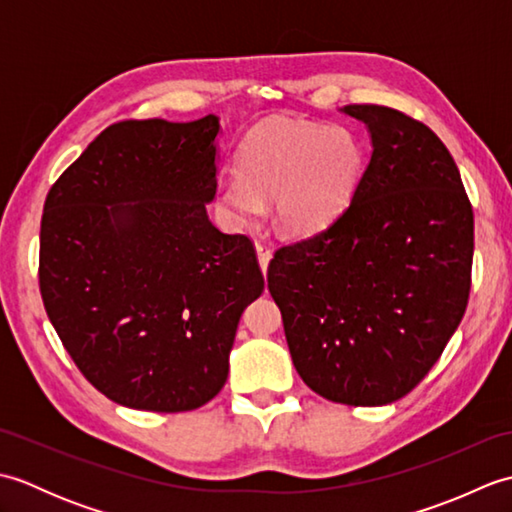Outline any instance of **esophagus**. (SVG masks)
Instances as JSON below:
<instances>
[{
    "label": "esophagus",
    "mask_w": 512,
    "mask_h": 512,
    "mask_svg": "<svg viewBox=\"0 0 512 512\" xmlns=\"http://www.w3.org/2000/svg\"><path fill=\"white\" fill-rule=\"evenodd\" d=\"M255 250H257L259 268H262V273H266L270 259H273V250H270V246L264 244V242H257V244H255Z\"/></svg>",
    "instance_id": "1"
}]
</instances>
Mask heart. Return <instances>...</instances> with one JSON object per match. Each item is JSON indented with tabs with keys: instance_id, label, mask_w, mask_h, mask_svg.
I'll return each instance as SVG.
<instances>
[{
	"instance_id": "b5f03b06",
	"label": "heart",
	"mask_w": 512,
	"mask_h": 512,
	"mask_svg": "<svg viewBox=\"0 0 512 512\" xmlns=\"http://www.w3.org/2000/svg\"><path fill=\"white\" fill-rule=\"evenodd\" d=\"M363 169L365 149L350 127L277 118L248 134L239 169L217 180V206L228 224L244 226L273 195L277 224L310 235L347 209Z\"/></svg>"
}]
</instances>
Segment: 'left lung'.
<instances>
[{
    "instance_id": "obj_1",
    "label": "left lung",
    "mask_w": 512,
    "mask_h": 512,
    "mask_svg": "<svg viewBox=\"0 0 512 512\" xmlns=\"http://www.w3.org/2000/svg\"><path fill=\"white\" fill-rule=\"evenodd\" d=\"M372 156L347 209L268 266L288 350L312 391L389 405L436 365L471 292L473 209L431 129L383 105H345Z\"/></svg>"
}]
</instances>
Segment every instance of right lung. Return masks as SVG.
Instances as JSON below:
<instances>
[{"instance_id":"add662e5","label":"right lung","mask_w":512,"mask_h":512,"mask_svg":"<svg viewBox=\"0 0 512 512\" xmlns=\"http://www.w3.org/2000/svg\"><path fill=\"white\" fill-rule=\"evenodd\" d=\"M220 118L121 121L43 204L39 288L81 374L123 407H202L228 376L237 323L264 292L253 242L206 215Z\"/></svg>"}]
</instances>
